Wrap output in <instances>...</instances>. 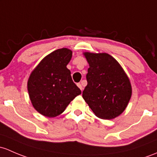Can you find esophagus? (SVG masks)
<instances>
[{
	"label": "esophagus",
	"mask_w": 157,
	"mask_h": 157,
	"mask_svg": "<svg viewBox=\"0 0 157 157\" xmlns=\"http://www.w3.org/2000/svg\"><path fill=\"white\" fill-rule=\"evenodd\" d=\"M77 86L79 87V88L80 89V90H81V91H83V86H82V85H81V83H77Z\"/></svg>",
	"instance_id": "1"
}]
</instances>
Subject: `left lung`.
Wrapping results in <instances>:
<instances>
[{
    "mask_svg": "<svg viewBox=\"0 0 157 157\" xmlns=\"http://www.w3.org/2000/svg\"><path fill=\"white\" fill-rule=\"evenodd\" d=\"M90 67L83 98L95 116L111 120L121 114L132 96L129 79L108 53L84 52Z\"/></svg>",
    "mask_w": 157,
    "mask_h": 157,
    "instance_id": "obj_1",
    "label": "left lung"
}]
</instances>
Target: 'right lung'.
<instances>
[{"label":"right lung","mask_w":157,"mask_h":157,"mask_svg":"<svg viewBox=\"0 0 157 157\" xmlns=\"http://www.w3.org/2000/svg\"><path fill=\"white\" fill-rule=\"evenodd\" d=\"M71 57L70 49H56L44 58L31 72L28 91L33 107L40 114L47 117L59 116L81 94L66 67Z\"/></svg>","instance_id":"right-lung-1"}]
</instances>
